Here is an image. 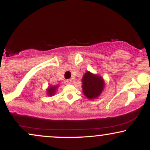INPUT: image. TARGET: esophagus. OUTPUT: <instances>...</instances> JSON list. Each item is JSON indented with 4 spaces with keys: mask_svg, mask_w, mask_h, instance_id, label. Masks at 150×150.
Returning <instances> with one entry per match:
<instances>
[{
    "mask_svg": "<svg viewBox=\"0 0 150 150\" xmlns=\"http://www.w3.org/2000/svg\"><path fill=\"white\" fill-rule=\"evenodd\" d=\"M71 82H72L71 80H66L65 81V83L66 84V85H69V84H71Z\"/></svg>",
    "mask_w": 150,
    "mask_h": 150,
    "instance_id": "1",
    "label": "esophagus"
}]
</instances>
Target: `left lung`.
Here are the masks:
<instances>
[{
	"instance_id": "1",
	"label": "left lung",
	"mask_w": 150,
	"mask_h": 150,
	"mask_svg": "<svg viewBox=\"0 0 150 150\" xmlns=\"http://www.w3.org/2000/svg\"><path fill=\"white\" fill-rule=\"evenodd\" d=\"M104 87L103 79L87 72L82 77V90L88 99H95L102 92Z\"/></svg>"
}]
</instances>
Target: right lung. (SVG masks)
<instances>
[{"label": "right lung", "mask_w": 150, "mask_h": 150, "mask_svg": "<svg viewBox=\"0 0 150 150\" xmlns=\"http://www.w3.org/2000/svg\"><path fill=\"white\" fill-rule=\"evenodd\" d=\"M57 88V86H53V87H50L49 89H48V94L50 96H52L55 93V90Z\"/></svg>", "instance_id": "obj_1"}]
</instances>
